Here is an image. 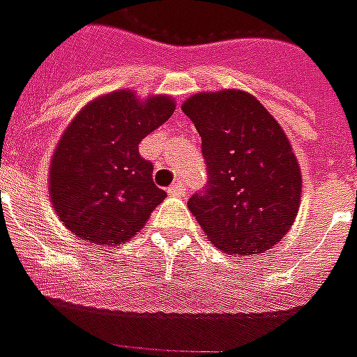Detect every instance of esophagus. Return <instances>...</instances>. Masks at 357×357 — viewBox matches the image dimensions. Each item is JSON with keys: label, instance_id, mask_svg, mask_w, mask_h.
<instances>
[{"label": "esophagus", "instance_id": "esophagus-1", "mask_svg": "<svg viewBox=\"0 0 357 357\" xmlns=\"http://www.w3.org/2000/svg\"><path fill=\"white\" fill-rule=\"evenodd\" d=\"M167 194H169V196H173V197L184 196V184H181V182H175V184H171V186L167 188Z\"/></svg>", "mask_w": 357, "mask_h": 357}]
</instances>
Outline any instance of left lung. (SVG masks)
Wrapping results in <instances>:
<instances>
[{
	"label": "left lung",
	"instance_id": "obj_1",
	"mask_svg": "<svg viewBox=\"0 0 357 357\" xmlns=\"http://www.w3.org/2000/svg\"><path fill=\"white\" fill-rule=\"evenodd\" d=\"M202 137L209 182L188 209L226 255L278 245L301 207L303 173L282 125L251 93H196L181 106Z\"/></svg>",
	"mask_w": 357,
	"mask_h": 357
}]
</instances>
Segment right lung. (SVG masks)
Segmentation results:
<instances>
[{
  "label": "right lung",
  "instance_id": "add662e5",
  "mask_svg": "<svg viewBox=\"0 0 357 357\" xmlns=\"http://www.w3.org/2000/svg\"><path fill=\"white\" fill-rule=\"evenodd\" d=\"M167 95L139 98L131 89L96 96L62 132L49 163V196L56 217L79 239L125 243L146 226L165 190L140 158V140L175 112Z\"/></svg>",
  "mask_w": 357,
  "mask_h": 357
}]
</instances>
